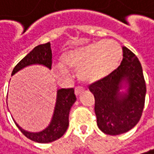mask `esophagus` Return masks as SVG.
<instances>
[{"mask_svg": "<svg viewBox=\"0 0 154 154\" xmlns=\"http://www.w3.org/2000/svg\"><path fill=\"white\" fill-rule=\"evenodd\" d=\"M82 92H84V88L83 87H80V86H77L75 88V94L78 96L79 94H81Z\"/></svg>", "mask_w": 154, "mask_h": 154, "instance_id": "esophagus-1", "label": "esophagus"}]
</instances>
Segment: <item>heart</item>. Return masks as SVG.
Listing matches in <instances>:
<instances>
[{"label": "heart", "instance_id": "b5f03b06", "mask_svg": "<svg viewBox=\"0 0 154 154\" xmlns=\"http://www.w3.org/2000/svg\"><path fill=\"white\" fill-rule=\"evenodd\" d=\"M122 57V48L114 40L97 42L77 50H69L61 57L62 63L69 68L77 69L78 77L84 82H96L111 74L117 68ZM59 77L67 75L60 64L54 65Z\"/></svg>", "mask_w": 154, "mask_h": 154}]
</instances>
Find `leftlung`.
I'll return each mask as SVG.
<instances>
[{"label":"left lung","mask_w":154,"mask_h":154,"mask_svg":"<svg viewBox=\"0 0 154 154\" xmlns=\"http://www.w3.org/2000/svg\"><path fill=\"white\" fill-rule=\"evenodd\" d=\"M126 89L125 93L121 90ZM95 97L98 128L105 134L119 135L140 121L146 92L143 70L138 57L123 47L120 65L111 74L89 86Z\"/></svg>","instance_id":"left-lung-1"}]
</instances>
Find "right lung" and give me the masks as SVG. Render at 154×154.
Returning <instances> with one entry per match:
<instances>
[{
	"instance_id": "1",
	"label": "right lung",
	"mask_w": 154,
	"mask_h": 154,
	"mask_svg": "<svg viewBox=\"0 0 154 154\" xmlns=\"http://www.w3.org/2000/svg\"><path fill=\"white\" fill-rule=\"evenodd\" d=\"M40 64L51 69L52 65V51L50 42L40 44L24 57L14 67L12 76L23 68ZM77 97L74 93V89H60L57 91V100L53 116L50 125L41 131L31 132L23 129L14 121L18 129L22 131L28 139L37 143H50L60 139L67 131L69 126V113L71 106L76 102Z\"/></svg>"
}]
</instances>
